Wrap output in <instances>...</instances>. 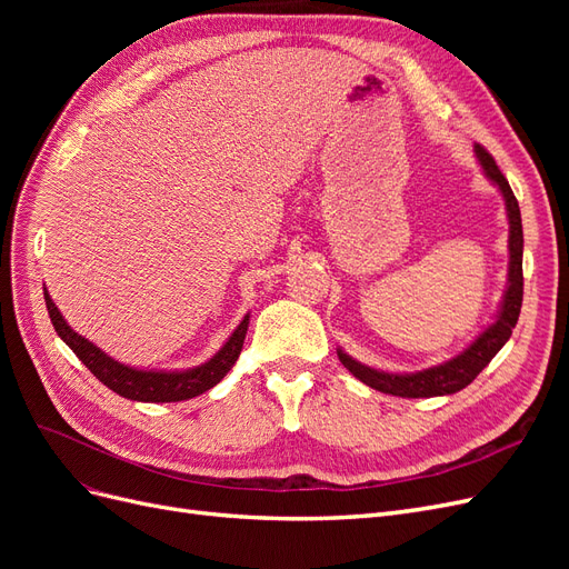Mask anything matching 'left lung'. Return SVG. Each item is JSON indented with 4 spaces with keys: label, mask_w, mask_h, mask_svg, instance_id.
<instances>
[{
    "label": "left lung",
    "mask_w": 569,
    "mask_h": 569,
    "mask_svg": "<svg viewBox=\"0 0 569 569\" xmlns=\"http://www.w3.org/2000/svg\"><path fill=\"white\" fill-rule=\"evenodd\" d=\"M475 153H477V161H479L481 170H485V176L498 187V192L503 194L506 213H508V222H510L508 284L503 291L501 308H498L493 322L487 327L485 332H479V337L470 343L468 349H462L451 360H443V363L432 366L427 370L385 372V370L370 368L366 363H358V360L351 358L347 351L337 349V356H339L343 368H347L353 377H358L363 385L382 391V393L401 396V399H429V396H446V393H456V391L465 389L481 370L491 363V358L506 347V341L512 335V327L518 325L520 308H522V287H525V280H522L525 237H522L520 206H518V199H515V194H512L508 180L503 178L496 161L491 159V153L479 144H475Z\"/></svg>",
    "instance_id": "8db88e82"
}]
</instances>
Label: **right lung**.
<instances>
[{
	"label": "right lung",
	"mask_w": 569,
	"mask_h": 569,
	"mask_svg": "<svg viewBox=\"0 0 569 569\" xmlns=\"http://www.w3.org/2000/svg\"><path fill=\"white\" fill-rule=\"evenodd\" d=\"M44 303L57 335L68 343V349L82 360L84 368H88L101 385H107L118 396H123V399H130V401H142V403L187 401L216 387L234 366L239 351L244 347V337L249 330V313H247L244 320L237 325V330L228 337V341L222 343L220 351L197 368L140 370V368H130L126 363H118L116 358L107 356L99 347H94L90 339H84L82 335L71 330V325L63 320L57 303L47 295V287H44Z\"/></svg>",
	"instance_id": "add662e5"
}]
</instances>
